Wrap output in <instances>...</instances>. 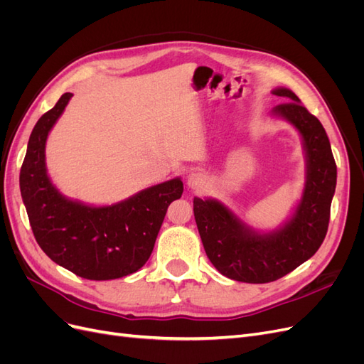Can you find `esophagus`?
Masks as SVG:
<instances>
[{
    "mask_svg": "<svg viewBox=\"0 0 364 364\" xmlns=\"http://www.w3.org/2000/svg\"><path fill=\"white\" fill-rule=\"evenodd\" d=\"M186 185H188L191 190H199L205 185V176L202 173H190L186 176Z\"/></svg>",
    "mask_w": 364,
    "mask_h": 364,
    "instance_id": "1",
    "label": "esophagus"
}]
</instances>
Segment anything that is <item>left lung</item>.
<instances>
[{
	"label": "left lung",
	"instance_id": "left-lung-1",
	"mask_svg": "<svg viewBox=\"0 0 364 364\" xmlns=\"http://www.w3.org/2000/svg\"><path fill=\"white\" fill-rule=\"evenodd\" d=\"M274 95L291 102L272 115L289 121L302 136L306 161L305 186L294 213L279 229L258 232L215 199L194 197V218L206 255L229 279L264 284L277 281L310 259L323 243L336 191L337 167L326 132L287 87Z\"/></svg>",
	"mask_w": 364,
	"mask_h": 364
}]
</instances>
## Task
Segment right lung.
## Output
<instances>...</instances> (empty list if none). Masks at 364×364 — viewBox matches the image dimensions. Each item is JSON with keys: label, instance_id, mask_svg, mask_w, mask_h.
Here are the masks:
<instances>
[{"label": "right lung", "instance_id": "add662e5", "mask_svg": "<svg viewBox=\"0 0 364 364\" xmlns=\"http://www.w3.org/2000/svg\"><path fill=\"white\" fill-rule=\"evenodd\" d=\"M65 92L33 129L19 173V188L38 245L77 277L107 281L139 270L151 255L167 208L181 199V178L153 185L109 206L65 197L48 178L46 144L71 100Z\"/></svg>", "mask_w": 364, "mask_h": 364}]
</instances>
